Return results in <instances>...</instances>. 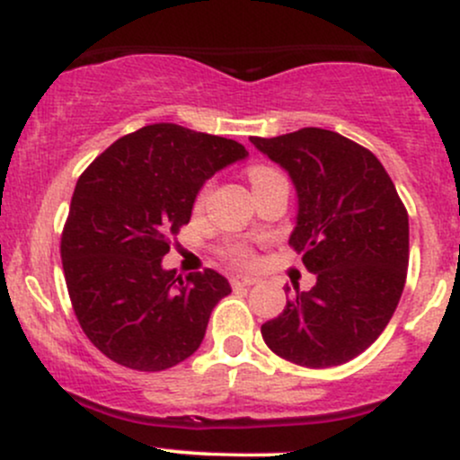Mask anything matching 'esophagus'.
I'll use <instances>...</instances> for the list:
<instances>
[{"instance_id":"obj_1","label":"esophagus","mask_w":460,"mask_h":460,"mask_svg":"<svg viewBox=\"0 0 460 460\" xmlns=\"http://www.w3.org/2000/svg\"><path fill=\"white\" fill-rule=\"evenodd\" d=\"M260 279L252 277V274H235V277H231V285L234 288H244V285H255Z\"/></svg>"}]
</instances>
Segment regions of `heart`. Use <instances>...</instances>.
Wrapping results in <instances>:
<instances>
[{
    "mask_svg": "<svg viewBox=\"0 0 460 460\" xmlns=\"http://www.w3.org/2000/svg\"><path fill=\"white\" fill-rule=\"evenodd\" d=\"M274 175H279V172L274 171V168H268V166H255V168H251V171H248V179H251L252 186H257V183L266 181V179H270ZM229 255L234 257L237 263H248V261H251V251H248V248L242 246V244L231 246L229 248Z\"/></svg>",
    "mask_w": 460,
    "mask_h": 460,
    "instance_id": "obj_1",
    "label": "heart"
}]
</instances>
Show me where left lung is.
<instances>
[{"instance_id":"obj_1","label":"left lung","mask_w":460,"mask_h":460,"mask_svg":"<svg viewBox=\"0 0 460 460\" xmlns=\"http://www.w3.org/2000/svg\"><path fill=\"white\" fill-rule=\"evenodd\" d=\"M292 179L296 225L289 244L315 285L261 326L268 348L305 367H332L378 340L402 296L409 216L383 164L357 142L320 128L251 138Z\"/></svg>"}]
</instances>
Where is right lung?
I'll return each instance as SVG.
<instances>
[{
    "label": "right lung",
    "mask_w": 460,
    "mask_h": 460,
    "mask_svg": "<svg viewBox=\"0 0 460 460\" xmlns=\"http://www.w3.org/2000/svg\"><path fill=\"white\" fill-rule=\"evenodd\" d=\"M240 142L175 123L123 136L77 179L62 231L73 309L105 357L160 372L197 352L231 285L216 270L162 266L208 179L244 160Z\"/></svg>",
    "instance_id": "right-lung-1"
}]
</instances>
